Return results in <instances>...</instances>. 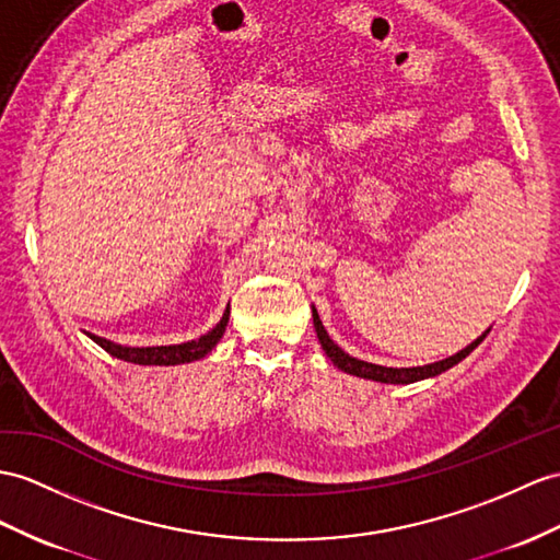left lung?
<instances>
[{
	"label": "left lung",
	"instance_id": "obj_1",
	"mask_svg": "<svg viewBox=\"0 0 560 560\" xmlns=\"http://www.w3.org/2000/svg\"><path fill=\"white\" fill-rule=\"evenodd\" d=\"M313 325H316V332H318V339H320V347L323 351L330 357V361L342 368L345 373L349 375H357V377H365V380H375V383H389V385H408V383H418V380H425V377H434L440 375L444 371H448V368H454L456 363H460L463 359L468 357V353L482 342V339L489 335V330L477 337L472 345H468L463 351L454 353V357H448L444 361H438V363H428V365H418V368H387V365H375V363H368V361H359L349 357V353H345L342 349H339L330 337H327L325 327L318 318L316 308H313Z\"/></svg>",
	"mask_w": 560,
	"mask_h": 560
}]
</instances>
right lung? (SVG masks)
<instances>
[{
	"instance_id": "obj_1",
	"label": "right lung",
	"mask_w": 560,
	"mask_h": 560,
	"mask_svg": "<svg viewBox=\"0 0 560 560\" xmlns=\"http://www.w3.org/2000/svg\"><path fill=\"white\" fill-rule=\"evenodd\" d=\"M230 318V304L223 313L221 323H218L211 332L201 335L199 339H192V342H185V345H171V347H120L108 342L104 337L97 335H90V339H94L104 351L112 353V357L120 359V361H128V363H140V365H177V363H189V361H197L203 359L207 353L218 345V339L223 337L225 332V325Z\"/></svg>"
}]
</instances>
